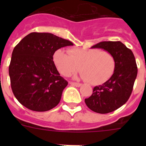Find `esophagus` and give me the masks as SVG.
I'll return each instance as SVG.
<instances>
[{
  "mask_svg": "<svg viewBox=\"0 0 146 146\" xmlns=\"http://www.w3.org/2000/svg\"><path fill=\"white\" fill-rule=\"evenodd\" d=\"M70 84L73 86H75V87H80L81 83H79V82H70Z\"/></svg>",
  "mask_w": 146,
  "mask_h": 146,
  "instance_id": "esophagus-1",
  "label": "esophagus"
}]
</instances>
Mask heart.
I'll return each instance as SVG.
<instances>
[{"label": "heart", "instance_id": "heart-1", "mask_svg": "<svg viewBox=\"0 0 146 146\" xmlns=\"http://www.w3.org/2000/svg\"><path fill=\"white\" fill-rule=\"evenodd\" d=\"M53 61L58 71L68 77L77 71L80 77L92 85H99L108 81L115 69V59L110 52L98 49L72 48L68 53L58 49L54 52Z\"/></svg>", "mask_w": 146, "mask_h": 146}]
</instances>
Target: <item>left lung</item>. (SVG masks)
Instances as JSON below:
<instances>
[{"label": "left lung", "mask_w": 146, "mask_h": 146, "mask_svg": "<svg viewBox=\"0 0 146 146\" xmlns=\"http://www.w3.org/2000/svg\"><path fill=\"white\" fill-rule=\"evenodd\" d=\"M91 48L103 49L115 59V72L108 81L94 88L85 102L89 109L101 114L111 113L128 101L137 74L136 60L131 50L121 42H101Z\"/></svg>", "instance_id": "left-lung-1"}]
</instances>
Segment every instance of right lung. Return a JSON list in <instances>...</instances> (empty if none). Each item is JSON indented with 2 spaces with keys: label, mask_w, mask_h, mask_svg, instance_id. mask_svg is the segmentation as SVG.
I'll return each instance as SVG.
<instances>
[{
  "label": "right lung",
  "mask_w": 146,
  "mask_h": 146,
  "mask_svg": "<svg viewBox=\"0 0 146 146\" xmlns=\"http://www.w3.org/2000/svg\"><path fill=\"white\" fill-rule=\"evenodd\" d=\"M73 43L50 33H31L11 55L9 68L13 94L23 106L44 112L56 107L68 82L60 76L54 52Z\"/></svg>",
  "instance_id": "1"
}]
</instances>
